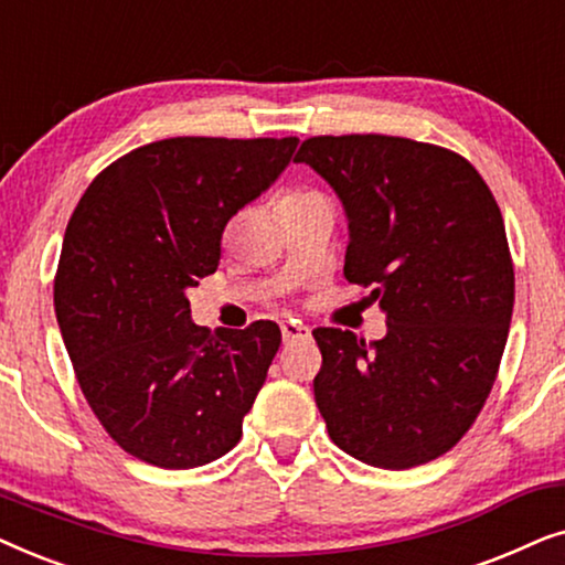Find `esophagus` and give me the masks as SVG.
Here are the masks:
<instances>
[{
    "label": "esophagus",
    "mask_w": 565,
    "mask_h": 565,
    "mask_svg": "<svg viewBox=\"0 0 565 565\" xmlns=\"http://www.w3.org/2000/svg\"><path fill=\"white\" fill-rule=\"evenodd\" d=\"M280 329H282V342L285 344L306 342V339H311V329H308L306 323H300V321H282Z\"/></svg>",
    "instance_id": "obj_1"
}]
</instances>
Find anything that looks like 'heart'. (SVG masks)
Here are the masks:
<instances>
[{
	"label": "heart",
	"mask_w": 565,
	"mask_h": 565,
	"mask_svg": "<svg viewBox=\"0 0 565 565\" xmlns=\"http://www.w3.org/2000/svg\"><path fill=\"white\" fill-rule=\"evenodd\" d=\"M313 200H323V198L316 190H292L280 200V205H303V203H313Z\"/></svg>",
	"instance_id": "1"
}]
</instances>
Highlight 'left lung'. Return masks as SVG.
Wrapping results in <instances>:
<instances>
[{"mask_svg": "<svg viewBox=\"0 0 565 565\" xmlns=\"http://www.w3.org/2000/svg\"><path fill=\"white\" fill-rule=\"evenodd\" d=\"M342 200L344 277L370 288L385 337L316 329V406L367 466L404 470L458 445L489 398L514 308L504 218L458 153L398 136H316L296 153Z\"/></svg>", "mask_w": 565, "mask_h": 565, "instance_id": "8db88e82", "label": "left lung"}]
</instances>
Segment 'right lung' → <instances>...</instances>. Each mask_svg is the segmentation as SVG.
<instances>
[{
    "instance_id": "obj_1",
    "label": "right lung",
    "mask_w": 565,
    "mask_h": 565,
    "mask_svg": "<svg viewBox=\"0 0 565 565\" xmlns=\"http://www.w3.org/2000/svg\"><path fill=\"white\" fill-rule=\"evenodd\" d=\"M298 138H164L95 177L68 221L53 306L76 381L134 458L218 460L265 383L275 321L203 331L188 290L213 275L231 215L290 164Z\"/></svg>"
}]
</instances>
